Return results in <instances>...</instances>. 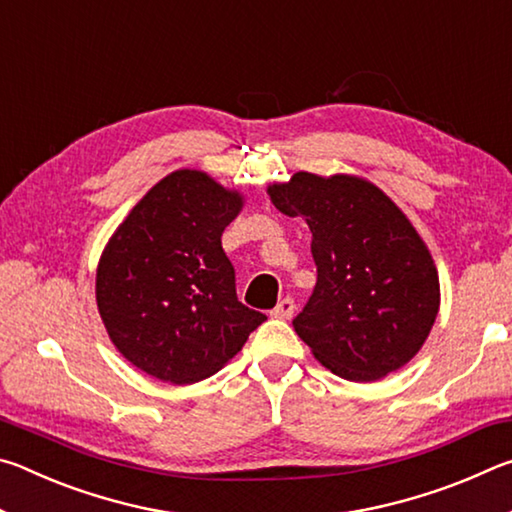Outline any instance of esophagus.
<instances>
[{"label":"esophagus","mask_w":512,"mask_h":512,"mask_svg":"<svg viewBox=\"0 0 512 512\" xmlns=\"http://www.w3.org/2000/svg\"><path fill=\"white\" fill-rule=\"evenodd\" d=\"M293 311H296V302H293L291 298H284V300L277 302V307L271 311V314L275 318H287L289 320L293 316Z\"/></svg>","instance_id":"esophagus-1"}]
</instances>
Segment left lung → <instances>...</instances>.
Returning <instances> with one entry per match:
<instances>
[{"instance_id": "1", "label": "left lung", "mask_w": 512, "mask_h": 512, "mask_svg": "<svg viewBox=\"0 0 512 512\" xmlns=\"http://www.w3.org/2000/svg\"><path fill=\"white\" fill-rule=\"evenodd\" d=\"M273 205L311 230L318 280L293 327L334 375L377 381L409 363L438 316L429 248L379 187L298 171L268 185Z\"/></svg>"}]
</instances>
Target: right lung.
<instances>
[{"label": "right lung", "instance_id": "obj_1", "mask_svg": "<svg viewBox=\"0 0 512 512\" xmlns=\"http://www.w3.org/2000/svg\"><path fill=\"white\" fill-rule=\"evenodd\" d=\"M244 207L196 169L153 185L110 237L97 268V307L135 368L169 384L219 372L266 316L241 305L221 235Z\"/></svg>", "mask_w": 512, "mask_h": 512}]
</instances>
